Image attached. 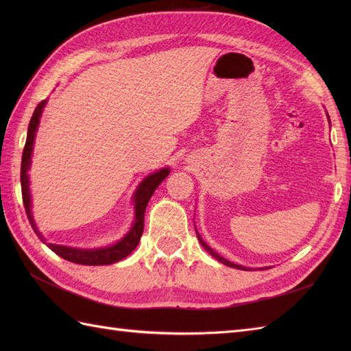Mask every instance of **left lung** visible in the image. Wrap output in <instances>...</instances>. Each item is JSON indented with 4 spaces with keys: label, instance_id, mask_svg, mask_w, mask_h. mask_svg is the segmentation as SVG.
I'll use <instances>...</instances> for the list:
<instances>
[{
    "label": "left lung",
    "instance_id": "left-lung-1",
    "mask_svg": "<svg viewBox=\"0 0 351 351\" xmlns=\"http://www.w3.org/2000/svg\"><path fill=\"white\" fill-rule=\"evenodd\" d=\"M197 238H199L200 244L204 245V249H205L206 252H210V255H211V256H214V258L217 259V261H220L221 264H225V265H228V267H232V268H238V270H249V268H245V267H241V265H237V264H234V263H230V261H228V259H225L223 256H220L219 253H215V252L210 247V245H208V244L202 240V238H200V235H199V234H197Z\"/></svg>",
    "mask_w": 351,
    "mask_h": 351
}]
</instances>
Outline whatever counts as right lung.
Listing matches in <instances>:
<instances>
[{
    "label": "right lung",
    "instance_id": "obj_1",
    "mask_svg": "<svg viewBox=\"0 0 351 351\" xmlns=\"http://www.w3.org/2000/svg\"><path fill=\"white\" fill-rule=\"evenodd\" d=\"M47 101H42L37 104V107L34 110V113L32 116V121H29L28 125V134H27V141L24 146V152H22V162H21V187H22V200H24V206H25V213L27 217L29 220V225H32L33 230L36 235L40 238V240L48 245V247L57 253L58 256H62L66 261H71V263L81 264V265H108V264H114L117 261H121L126 258L130 253L137 247L138 241L141 238V234H143V228H145V211L149 199L152 197L154 191L156 187L166 180L167 175L170 173V170L161 169L155 173L149 175L145 178V181L138 185V189L134 195V208H136V219H134L132 226L130 229V232L126 234L121 241H117L113 245H108V247H99V249H77V247H66V245H58V244H51L45 241V238L42 234L37 230L36 223L33 220L32 215V199H29V181H28V169H29V162H32V154H33V145H34V137H36V131L37 126H39V121L42 116V111Z\"/></svg>",
    "mask_w": 351,
    "mask_h": 351
}]
</instances>
